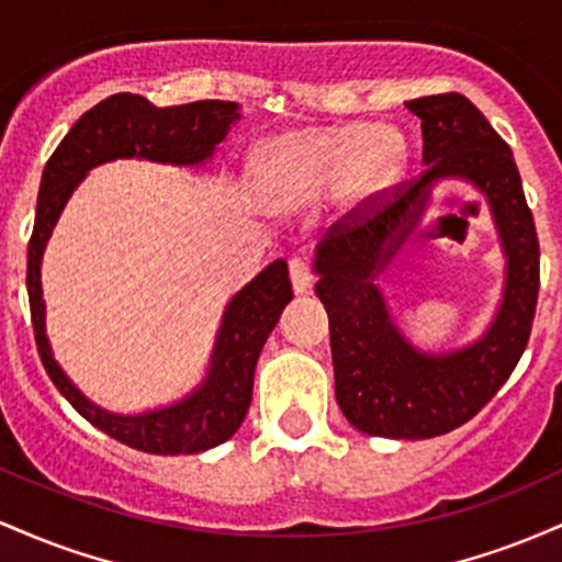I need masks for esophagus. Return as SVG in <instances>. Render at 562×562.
I'll list each match as a JSON object with an SVG mask.
<instances>
[{
  "instance_id": "esophagus-1",
  "label": "esophagus",
  "mask_w": 562,
  "mask_h": 562,
  "mask_svg": "<svg viewBox=\"0 0 562 562\" xmlns=\"http://www.w3.org/2000/svg\"><path fill=\"white\" fill-rule=\"evenodd\" d=\"M288 272H290V282H293V290L299 295H303V293H308V290H312V272H308V267H306V261L303 259H290V263H288Z\"/></svg>"
}]
</instances>
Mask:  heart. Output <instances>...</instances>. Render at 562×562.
<instances>
[{"instance_id":"heart-1","label":"heart","mask_w":562,"mask_h":562,"mask_svg":"<svg viewBox=\"0 0 562 562\" xmlns=\"http://www.w3.org/2000/svg\"><path fill=\"white\" fill-rule=\"evenodd\" d=\"M406 147L393 128L364 124L306 126L261 147V195L272 211H299L344 192L351 209L372 203L396 182Z\"/></svg>"}]
</instances>
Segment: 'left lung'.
Here are the masks:
<instances>
[{
	"label": "left lung",
	"instance_id": "left-lung-1",
	"mask_svg": "<svg viewBox=\"0 0 562 562\" xmlns=\"http://www.w3.org/2000/svg\"><path fill=\"white\" fill-rule=\"evenodd\" d=\"M406 108L420 119L425 171L398 184L362 224L330 229L314 254V274L330 317L335 398L346 420L367 436L434 438L479 415L524 357L539 295V240L513 150L479 108L457 92L409 100ZM443 178H462L490 203L506 285L479 341L430 355L403 338L374 280Z\"/></svg>",
	"mask_w": 562,
	"mask_h": 562
}]
</instances>
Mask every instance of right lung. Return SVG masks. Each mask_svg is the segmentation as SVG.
Wrapping results in <instances>:
<instances>
[{
	"label": "right lung",
	"mask_w": 562,
	"mask_h": 562,
	"mask_svg": "<svg viewBox=\"0 0 562 562\" xmlns=\"http://www.w3.org/2000/svg\"><path fill=\"white\" fill-rule=\"evenodd\" d=\"M235 121H240L237 102L200 100L156 108L139 94H111L70 126L42 173L25 277L38 357L57 391L83 420L147 454H198L224 443L240 428L254 396V372L261 348L280 322L282 308L293 299L285 259L269 263L232 295L222 314L209 372L195 391L169 406L119 415L83 396L57 364L44 322L47 306L42 295V256L74 190L97 166L119 158L203 166L214 158L216 145L224 142Z\"/></svg>",
	"instance_id": "add662e5"
}]
</instances>
